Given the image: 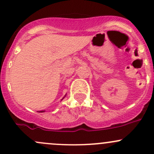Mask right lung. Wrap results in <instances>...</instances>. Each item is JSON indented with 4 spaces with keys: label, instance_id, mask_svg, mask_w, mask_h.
I'll return each mask as SVG.
<instances>
[{
    "label": "right lung",
    "instance_id": "right-lung-1",
    "mask_svg": "<svg viewBox=\"0 0 154 154\" xmlns=\"http://www.w3.org/2000/svg\"><path fill=\"white\" fill-rule=\"evenodd\" d=\"M63 98H64V97H63ZM63 99H62V100H63ZM45 112V110H43V111H40L39 112Z\"/></svg>",
    "mask_w": 154,
    "mask_h": 154
}]
</instances>
